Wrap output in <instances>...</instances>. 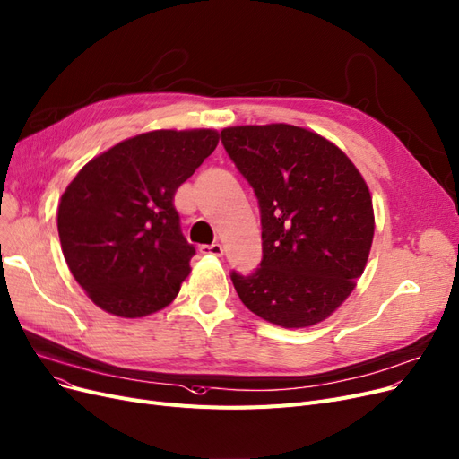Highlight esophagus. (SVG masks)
Wrapping results in <instances>:
<instances>
[{
    "label": "esophagus",
    "mask_w": 459,
    "mask_h": 459,
    "mask_svg": "<svg viewBox=\"0 0 459 459\" xmlns=\"http://www.w3.org/2000/svg\"><path fill=\"white\" fill-rule=\"evenodd\" d=\"M201 255H211V256H222L224 255V247L220 243H212V245H201Z\"/></svg>",
    "instance_id": "1"
}]
</instances>
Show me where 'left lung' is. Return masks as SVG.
Returning a JSON list of instances; mask_svg holds the SVG:
<instances>
[{"label":"left lung","mask_w":459,"mask_h":459,"mask_svg":"<svg viewBox=\"0 0 459 459\" xmlns=\"http://www.w3.org/2000/svg\"><path fill=\"white\" fill-rule=\"evenodd\" d=\"M222 144L260 207V267L231 272L241 302L282 328L325 321L351 294L370 255L365 178L330 140L287 123L228 127Z\"/></svg>","instance_id":"left-lung-1"}]
</instances>
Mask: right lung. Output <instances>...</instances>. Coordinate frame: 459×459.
I'll return each mask as SVG.
<instances>
[{
    "label": "right lung",
    "mask_w": 459,
    "mask_h": 459,
    "mask_svg": "<svg viewBox=\"0 0 459 459\" xmlns=\"http://www.w3.org/2000/svg\"><path fill=\"white\" fill-rule=\"evenodd\" d=\"M218 138L214 129L127 138L91 160L62 194V255L100 309L136 319L177 298L195 248L172 201Z\"/></svg>",
    "instance_id": "1"
}]
</instances>
